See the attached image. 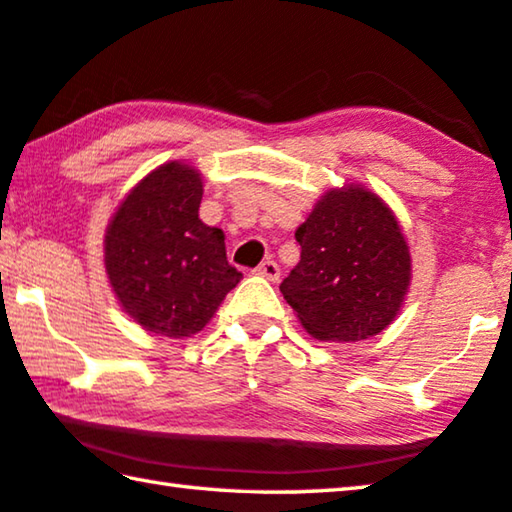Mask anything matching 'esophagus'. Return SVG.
Wrapping results in <instances>:
<instances>
[{"label":"esophagus","instance_id":"esophagus-1","mask_svg":"<svg viewBox=\"0 0 512 512\" xmlns=\"http://www.w3.org/2000/svg\"><path fill=\"white\" fill-rule=\"evenodd\" d=\"M255 275L266 277L268 282H277V280H280V266L271 262V259H266V262H262L255 268Z\"/></svg>","mask_w":512,"mask_h":512}]
</instances>
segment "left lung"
Returning a JSON list of instances; mask_svg holds the SVG:
<instances>
[{"mask_svg": "<svg viewBox=\"0 0 512 512\" xmlns=\"http://www.w3.org/2000/svg\"><path fill=\"white\" fill-rule=\"evenodd\" d=\"M300 262L280 291L318 341L370 339L393 323L411 287V250L388 203L350 183L318 198L298 225Z\"/></svg>", "mask_w": 512, "mask_h": 512, "instance_id": "1", "label": "left lung"}]
</instances>
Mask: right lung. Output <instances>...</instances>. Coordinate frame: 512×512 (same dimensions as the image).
I'll use <instances>...</instances> for the list:
<instances>
[{
  "label": "right lung",
  "instance_id": "1",
  "mask_svg": "<svg viewBox=\"0 0 512 512\" xmlns=\"http://www.w3.org/2000/svg\"><path fill=\"white\" fill-rule=\"evenodd\" d=\"M201 171L164 162L119 203L103 237V264L121 309L155 336L185 339L210 323L241 275L225 235L198 219Z\"/></svg>",
  "mask_w": 512,
  "mask_h": 512
}]
</instances>
